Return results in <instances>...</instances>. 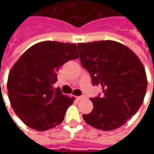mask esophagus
<instances>
[{
    "mask_svg": "<svg viewBox=\"0 0 154 154\" xmlns=\"http://www.w3.org/2000/svg\"><path fill=\"white\" fill-rule=\"evenodd\" d=\"M84 98H85V96H80V97H77V100H83Z\"/></svg>",
    "mask_w": 154,
    "mask_h": 154,
    "instance_id": "esophagus-1",
    "label": "esophagus"
}]
</instances>
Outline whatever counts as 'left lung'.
<instances>
[{
    "label": "left lung",
    "instance_id": "obj_1",
    "mask_svg": "<svg viewBox=\"0 0 154 154\" xmlns=\"http://www.w3.org/2000/svg\"><path fill=\"white\" fill-rule=\"evenodd\" d=\"M81 63L90 73L102 96L91 98L93 110L83 115L94 128L110 131L125 125L138 111L148 82L144 67L134 52L112 40L77 44Z\"/></svg>",
    "mask_w": 154,
    "mask_h": 154
}]
</instances>
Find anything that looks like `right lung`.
Segmentation results:
<instances>
[{"mask_svg":"<svg viewBox=\"0 0 154 154\" xmlns=\"http://www.w3.org/2000/svg\"><path fill=\"white\" fill-rule=\"evenodd\" d=\"M77 57L75 44L44 41L27 49L14 64L8 76V97L26 125L44 131L63 122L74 98L53 86L59 67Z\"/></svg>","mask_w":154,"mask_h":154,"instance_id":"right-lung-1","label":"right lung"}]
</instances>
